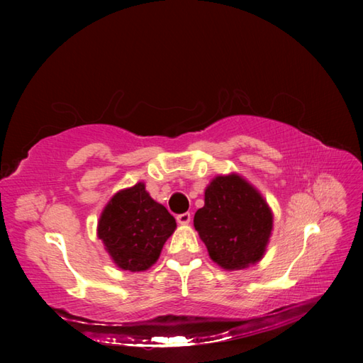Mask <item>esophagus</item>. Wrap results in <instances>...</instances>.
<instances>
[{
    "label": "esophagus",
    "instance_id": "obj_1",
    "mask_svg": "<svg viewBox=\"0 0 363 363\" xmlns=\"http://www.w3.org/2000/svg\"><path fill=\"white\" fill-rule=\"evenodd\" d=\"M176 220H177V223H179V225H189L190 220H191V215L189 212H184V213L177 215Z\"/></svg>",
    "mask_w": 363,
    "mask_h": 363
}]
</instances>
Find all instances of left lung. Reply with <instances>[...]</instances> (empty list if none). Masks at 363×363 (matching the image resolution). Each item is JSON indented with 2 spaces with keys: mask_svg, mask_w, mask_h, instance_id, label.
<instances>
[{
  "mask_svg": "<svg viewBox=\"0 0 363 363\" xmlns=\"http://www.w3.org/2000/svg\"><path fill=\"white\" fill-rule=\"evenodd\" d=\"M195 229L213 262L226 269L256 264L265 252L273 215L259 191L237 174L218 176L204 194Z\"/></svg>",
  "mask_w": 363,
  "mask_h": 363,
  "instance_id": "obj_1",
  "label": "left lung"
}]
</instances>
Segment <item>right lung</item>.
Here are the masks:
<instances>
[{"label": "right lung", "mask_w": 363, "mask_h": 363, "mask_svg": "<svg viewBox=\"0 0 363 363\" xmlns=\"http://www.w3.org/2000/svg\"><path fill=\"white\" fill-rule=\"evenodd\" d=\"M176 220L154 201L145 184L118 191L101 213L98 237L115 264L129 272H143L160 256Z\"/></svg>", "instance_id": "add662e5"}]
</instances>
